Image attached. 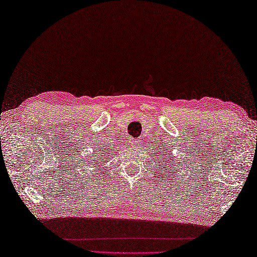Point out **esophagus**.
Returning a JSON list of instances; mask_svg holds the SVG:
<instances>
[{
  "label": "esophagus",
  "mask_w": 257,
  "mask_h": 257,
  "mask_svg": "<svg viewBox=\"0 0 257 257\" xmlns=\"http://www.w3.org/2000/svg\"><path fill=\"white\" fill-rule=\"evenodd\" d=\"M130 144H131V146H137L138 145V140L137 139H131V142H130Z\"/></svg>",
  "instance_id": "esophagus-1"
}]
</instances>
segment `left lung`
Returning a JSON list of instances; mask_svg holds the SVG:
<instances>
[{
  "mask_svg": "<svg viewBox=\"0 0 257 257\" xmlns=\"http://www.w3.org/2000/svg\"><path fill=\"white\" fill-rule=\"evenodd\" d=\"M162 155H163V151H162ZM165 159H166V158H165Z\"/></svg>",
  "mask_w": 257,
  "mask_h": 257,
  "instance_id": "left-lung-1",
  "label": "left lung"
}]
</instances>
